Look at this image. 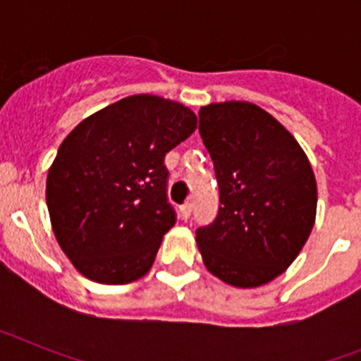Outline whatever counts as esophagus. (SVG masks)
<instances>
[{
	"label": "esophagus",
	"mask_w": 361,
	"mask_h": 361,
	"mask_svg": "<svg viewBox=\"0 0 361 361\" xmlns=\"http://www.w3.org/2000/svg\"><path fill=\"white\" fill-rule=\"evenodd\" d=\"M191 209H193V204H191V202H186V204H183V206H180V216H183V220L190 219Z\"/></svg>",
	"instance_id": "obj_1"
}]
</instances>
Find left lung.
Listing matches in <instances>:
<instances>
[{
	"label": "left lung",
	"mask_w": 361,
	"mask_h": 361,
	"mask_svg": "<svg viewBox=\"0 0 361 361\" xmlns=\"http://www.w3.org/2000/svg\"><path fill=\"white\" fill-rule=\"evenodd\" d=\"M199 132L219 184V212L197 228L213 275L237 288L271 282L291 266L317 215V180L295 137L257 104H208Z\"/></svg>",
	"instance_id": "obj_1"
}]
</instances>
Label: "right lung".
Returning <instances> with one entry per match:
<instances>
[{
	"label": "right lung",
	"mask_w": 361,
	"mask_h": 361,
	"mask_svg": "<svg viewBox=\"0 0 361 361\" xmlns=\"http://www.w3.org/2000/svg\"><path fill=\"white\" fill-rule=\"evenodd\" d=\"M195 128L184 104L132 95L68 133L49 171L47 206L57 242L86 279L128 283L148 273L177 220L164 157Z\"/></svg>",
	"instance_id": "right-lung-1"
}]
</instances>
